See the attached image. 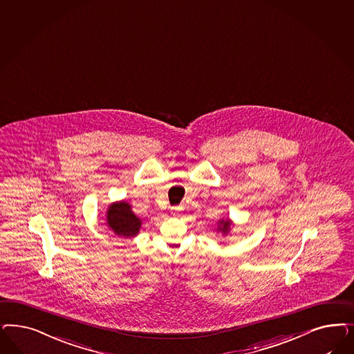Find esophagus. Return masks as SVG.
<instances>
[{
    "mask_svg": "<svg viewBox=\"0 0 354 354\" xmlns=\"http://www.w3.org/2000/svg\"><path fill=\"white\" fill-rule=\"evenodd\" d=\"M171 209H173V214L176 215V214H177L180 209H183V207H174V208H171Z\"/></svg>",
    "mask_w": 354,
    "mask_h": 354,
    "instance_id": "esophagus-1",
    "label": "esophagus"
}]
</instances>
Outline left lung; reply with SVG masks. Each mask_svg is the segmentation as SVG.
Segmentation results:
<instances>
[{
	"mask_svg": "<svg viewBox=\"0 0 354 354\" xmlns=\"http://www.w3.org/2000/svg\"><path fill=\"white\" fill-rule=\"evenodd\" d=\"M220 224H223V227H218V228L221 229L224 233H227L229 228V221H220Z\"/></svg>",
	"mask_w": 354,
	"mask_h": 354,
	"instance_id": "obj_1",
	"label": "left lung"
}]
</instances>
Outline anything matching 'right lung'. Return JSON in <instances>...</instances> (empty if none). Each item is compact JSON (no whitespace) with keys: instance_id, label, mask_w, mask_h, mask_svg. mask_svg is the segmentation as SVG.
<instances>
[{"instance_id":"add662e5","label":"right lung","mask_w":354,"mask_h":354,"mask_svg":"<svg viewBox=\"0 0 354 354\" xmlns=\"http://www.w3.org/2000/svg\"><path fill=\"white\" fill-rule=\"evenodd\" d=\"M108 224L114 233L124 237L136 236L140 228V220L130 209V205L121 202L108 209Z\"/></svg>"}]
</instances>
